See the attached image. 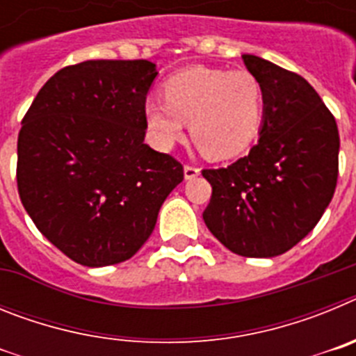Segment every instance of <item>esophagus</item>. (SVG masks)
<instances>
[{"label": "esophagus", "instance_id": "obj_1", "mask_svg": "<svg viewBox=\"0 0 356 356\" xmlns=\"http://www.w3.org/2000/svg\"><path fill=\"white\" fill-rule=\"evenodd\" d=\"M184 175H185V180H193L200 175V168H194V165H185L184 168Z\"/></svg>", "mask_w": 356, "mask_h": 356}]
</instances>
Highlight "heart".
<instances>
[{
	"label": "heart",
	"mask_w": 356,
	"mask_h": 356,
	"mask_svg": "<svg viewBox=\"0 0 356 356\" xmlns=\"http://www.w3.org/2000/svg\"><path fill=\"white\" fill-rule=\"evenodd\" d=\"M163 97H147L144 115L156 146L169 147L184 131L209 159L225 160L246 149L259 134L264 96L248 71L196 65L176 72L163 85Z\"/></svg>",
	"instance_id": "1"
}]
</instances>
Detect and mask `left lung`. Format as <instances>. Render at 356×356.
Returning a JSON list of instances; mask_svg holds the SVG:
<instances>
[{
    "label": "left lung",
    "mask_w": 356,
    "mask_h": 356,
    "mask_svg": "<svg viewBox=\"0 0 356 356\" xmlns=\"http://www.w3.org/2000/svg\"><path fill=\"white\" fill-rule=\"evenodd\" d=\"M259 80V144L228 168L205 169L212 197L203 221L232 253L271 259L319 222L339 175V130L314 87L260 56L242 55Z\"/></svg>",
    "instance_id": "1"
}]
</instances>
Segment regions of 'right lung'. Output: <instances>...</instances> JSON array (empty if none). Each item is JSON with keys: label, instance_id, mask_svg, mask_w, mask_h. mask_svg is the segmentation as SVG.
Masks as SVG:
<instances>
[{"label": "right lung", "instance_id": "add662e5", "mask_svg": "<svg viewBox=\"0 0 356 356\" xmlns=\"http://www.w3.org/2000/svg\"><path fill=\"white\" fill-rule=\"evenodd\" d=\"M156 74L147 60L69 65L44 83L23 119L19 197L40 234L81 266L131 259L184 180L180 162L144 144V103Z\"/></svg>", "mask_w": 356, "mask_h": 356}]
</instances>
